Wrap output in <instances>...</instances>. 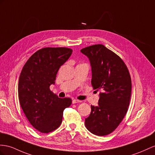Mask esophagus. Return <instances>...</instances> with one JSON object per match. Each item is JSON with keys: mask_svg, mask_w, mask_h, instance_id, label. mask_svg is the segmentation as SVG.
<instances>
[{"mask_svg": "<svg viewBox=\"0 0 155 155\" xmlns=\"http://www.w3.org/2000/svg\"><path fill=\"white\" fill-rule=\"evenodd\" d=\"M81 101L78 100H73V101H72V103L73 104H77V103H81Z\"/></svg>", "mask_w": 155, "mask_h": 155, "instance_id": "esophagus-1", "label": "esophagus"}]
</instances>
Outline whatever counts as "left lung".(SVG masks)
I'll list each match as a JSON object with an SVG mask.
<instances>
[{
  "label": "left lung",
  "mask_w": 155,
  "mask_h": 155,
  "mask_svg": "<svg viewBox=\"0 0 155 155\" xmlns=\"http://www.w3.org/2000/svg\"><path fill=\"white\" fill-rule=\"evenodd\" d=\"M88 58L92 67V85L101 90L98 105H91L85 126L91 133L104 136L112 133L128 111L132 92L129 71L122 59L103 45L81 50Z\"/></svg>",
  "instance_id": "1"
}]
</instances>
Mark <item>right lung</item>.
<instances>
[{
    "label": "right lung",
    "instance_id": "1",
    "mask_svg": "<svg viewBox=\"0 0 155 155\" xmlns=\"http://www.w3.org/2000/svg\"><path fill=\"white\" fill-rule=\"evenodd\" d=\"M72 52L67 48H44L31 55L21 70L19 104L31 124L42 133L56 130L61 124L63 110L72 103L71 98H59L50 90L59 69Z\"/></svg>",
    "mask_w": 155,
    "mask_h": 155
}]
</instances>
